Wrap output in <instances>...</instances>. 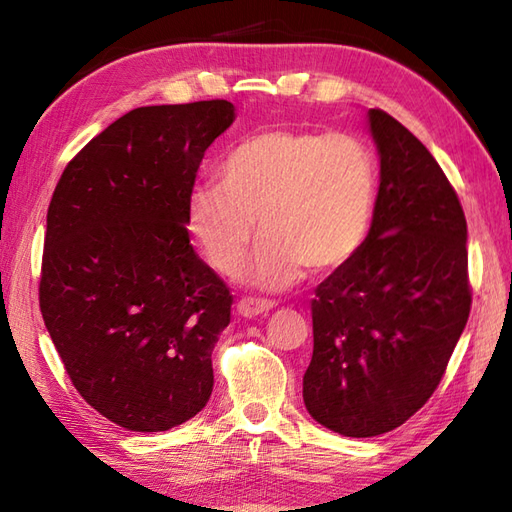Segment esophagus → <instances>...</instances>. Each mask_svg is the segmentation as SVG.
<instances>
[{"mask_svg":"<svg viewBox=\"0 0 512 512\" xmlns=\"http://www.w3.org/2000/svg\"><path fill=\"white\" fill-rule=\"evenodd\" d=\"M275 308L273 301L268 299H253V297H244L239 299L237 303V312L242 314V317L246 319H253V317H259V314H266Z\"/></svg>","mask_w":512,"mask_h":512,"instance_id":"1","label":"esophagus"}]
</instances>
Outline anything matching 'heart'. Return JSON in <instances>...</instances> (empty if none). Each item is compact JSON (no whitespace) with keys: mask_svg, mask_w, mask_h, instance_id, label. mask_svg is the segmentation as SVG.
<instances>
[{"mask_svg":"<svg viewBox=\"0 0 512 512\" xmlns=\"http://www.w3.org/2000/svg\"><path fill=\"white\" fill-rule=\"evenodd\" d=\"M378 165L352 134L275 129L246 138L226 156L220 184L187 200V226L215 270L228 275L259 244L244 281L284 290L303 277L354 262L372 233Z\"/></svg>","mask_w":512,"mask_h":512,"instance_id":"obj_1","label":"heart"}]
</instances>
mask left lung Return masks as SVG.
I'll list each match as a JSON object with an SVG mask.
<instances>
[{"instance_id":"left-lung-1","label":"left lung","mask_w":512,"mask_h":512,"mask_svg":"<svg viewBox=\"0 0 512 512\" xmlns=\"http://www.w3.org/2000/svg\"><path fill=\"white\" fill-rule=\"evenodd\" d=\"M380 162L372 233L317 286L303 402L325 429L372 438L409 420L440 385L469 321L466 217L420 140L367 112Z\"/></svg>"}]
</instances>
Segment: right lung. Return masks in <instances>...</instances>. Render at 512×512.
<instances>
[{
	"label": "right lung",
	"instance_id": "right-lung-1",
	"mask_svg": "<svg viewBox=\"0 0 512 512\" xmlns=\"http://www.w3.org/2000/svg\"><path fill=\"white\" fill-rule=\"evenodd\" d=\"M228 101L138 107L76 154L52 193L39 306L72 385L129 431L202 411L233 297L195 255L187 200Z\"/></svg>",
	"mask_w": 512,
	"mask_h": 512
}]
</instances>
